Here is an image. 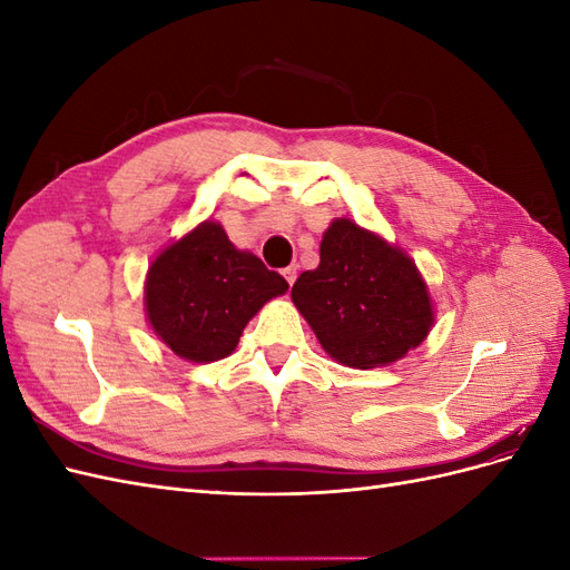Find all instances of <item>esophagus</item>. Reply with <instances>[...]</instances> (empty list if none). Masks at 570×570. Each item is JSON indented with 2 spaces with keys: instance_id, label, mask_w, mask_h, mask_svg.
I'll use <instances>...</instances> for the list:
<instances>
[{
  "instance_id": "esophagus-1",
  "label": "esophagus",
  "mask_w": 570,
  "mask_h": 570,
  "mask_svg": "<svg viewBox=\"0 0 570 570\" xmlns=\"http://www.w3.org/2000/svg\"><path fill=\"white\" fill-rule=\"evenodd\" d=\"M283 275H285V281H287V285L292 287V285H295V281H297V268H295V266H287V268L283 271Z\"/></svg>"
}]
</instances>
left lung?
<instances>
[{
	"mask_svg": "<svg viewBox=\"0 0 570 570\" xmlns=\"http://www.w3.org/2000/svg\"><path fill=\"white\" fill-rule=\"evenodd\" d=\"M292 302L327 354L364 371L402 358L433 325V306L411 258L350 218L325 230L321 264L292 285Z\"/></svg>",
	"mask_w": 570,
	"mask_h": 570,
	"instance_id": "left-lung-1",
	"label": "left lung"
}]
</instances>
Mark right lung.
Wrapping results in <instances>:
<instances>
[{
    "instance_id": "obj_1",
    "label": "right lung",
    "mask_w": 570,
    "mask_h": 570,
    "mask_svg": "<svg viewBox=\"0 0 570 570\" xmlns=\"http://www.w3.org/2000/svg\"><path fill=\"white\" fill-rule=\"evenodd\" d=\"M287 281L262 258L237 252L218 223L206 220L164 249L147 273V316L178 356H228L249 318L283 295Z\"/></svg>"
}]
</instances>
